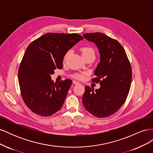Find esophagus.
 <instances>
[{"mask_svg": "<svg viewBox=\"0 0 153 153\" xmlns=\"http://www.w3.org/2000/svg\"><path fill=\"white\" fill-rule=\"evenodd\" d=\"M73 83L74 84H75V85H77V84H80V82H78L76 81V80H73Z\"/></svg>", "mask_w": 153, "mask_h": 153, "instance_id": "1", "label": "esophagus"}]
</instances>
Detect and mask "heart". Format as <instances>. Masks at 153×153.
Listing matches in <instances>:
<instances>
[{"mask_svg":"<svg viewBox=\"0 0 153 153\" xmlns=\"http://www.w3.org/2000/svg\"><path fill=\"white\" fill-rule=\"evenodd\" d=\"M80 52L82 55L83 57H84V59L86 58L87 57L89 56V55H95V52L94 49L90 47H88V46H84V47H82L80 48ZM69 53V52H68L65 55H64V56L63 57V61H65ZM84 74H75V75H74L73 76L75 77V78H77V79H82L83 78H84Z\"/></svg>","mask_w":153,"mask_h":153,"instance_id":"1","label":"heart"}]
</instances>
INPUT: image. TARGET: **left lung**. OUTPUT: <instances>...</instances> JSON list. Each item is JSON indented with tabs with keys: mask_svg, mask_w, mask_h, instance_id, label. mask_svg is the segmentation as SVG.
I'll return each mask as SVG.
<instances>
[{
	"mask_svg": "<svg viewBox=\"0 0 153 153\" xmlns=\"http://www.w3.org/2000/svg\"><path fill=\"white\" fill-rule=\"evenodd\" d=\"M84 37L99 48L100 62L91 80L101 86L95 91L85 86L82 103L94 116L107 117L117 112L127 98L132 79L131 64L117 40L100 32L86 33Z\"/></svg>",
	"mask_w": 153,
	"mask_h": 153,
	"instance_id": "1",
	"label": "left lung"
}]
</instances>
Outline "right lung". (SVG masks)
Here are the masks:
<instances>
[{
	"mask_svg": "<svg viewBox=\"0 0 153 153\" xmlns=\"http://www.w3.org/2000/svg\"><path fill=\"white\" fill-rule=\"evenodd\" d=\"M83 39L78 34L47 33L27 47L18 69V82L22 99L32 112L48 117L61 109L72 80L56 84L51 75L62 68L64 55Z\"/></svg>",
	"mask_w": 153,
	"mask_h": 153,
	"instance_id": "obj_1",
	"label": "right lung"
}]
</instances>
